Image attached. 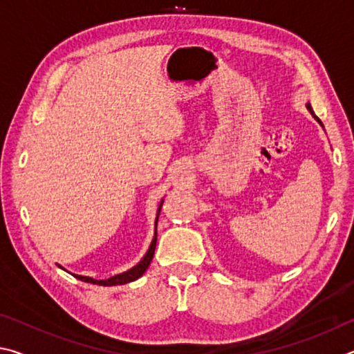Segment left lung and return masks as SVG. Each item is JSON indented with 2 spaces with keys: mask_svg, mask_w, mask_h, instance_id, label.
<instances>
[{
  "mask_svg": "<svg viewBox=\"0 0 354 354\" xmlns=\"http://www.w3.org/2000/svg\"><path fill=\"white\" fill-rule=\"evenodd\" d=\"M306 107H308V111L310 112V115H313V117H314V118L317 120V122H319V123H320V127L323 128V124H322V122H320V118H319V117H317V115H315V113H314V111H313V107H310V103H308V104H306Z\"/></svg>",
  "mask_w": 354,
  "mask_h": 354,
  "instance_id": "1",
  "label": "left lung"
}]
</instances>
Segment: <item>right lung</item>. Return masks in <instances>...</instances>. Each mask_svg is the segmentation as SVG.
<instances>
[{
	"mask_svg": "<svg viewBox=\"0 0 354 354\" xmlns=\"http://www.w3.org/2000/svg\"><path fill=\"white\" fill-rule=\"evenodd\" d=\"M162 203H164V200H160L159 206H158V214H156L153 241H151V243H149L148 251L145 253V256H143L142 259L139 261V263H136L133 268H129V270L123 272V273H118V274H115V277H112L109 279H93L91 277H82V274H73V277L84 281V283L98 284V286H118V284H127V283H131V281L139 279L142 274L145 273V270L149 267V263H151V259H153V254H154V250H156V241H158V218H159V214H160V207H162ZM57 266H59V263H57ZM59 267H61V266H59ZM64 270H65V268H64Z\"/></svg>",
	"mask_w": 354,
	"mask_h": 354,
	"instance_id": "1",
	"label": "right lung"
}]
</instances>
